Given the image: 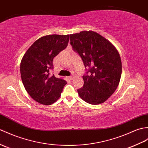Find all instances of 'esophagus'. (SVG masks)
<instances>
[{
	"instance_id": "obj_1",
	"label": "esophagus",
	"mask_w": 148,
	"mask_h": 148,
	"mask_svg": "<svg viewBox=\"0 0 148 148\" xmlns=\"http://www.w3.org/2000/svg\"><path fill=\"white\" fill-rule=\"evenodd\" d=\"M74 77L73 76V75H71V76L69 77V79L70 80H72V79H73Z\"/></svg>"
}]
</instances>
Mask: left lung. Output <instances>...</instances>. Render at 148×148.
<instances>
[{
  "instance_id": "1",
  "label": "left lung",
  "mask_w": 148,
  "mask_h": 148,
  "mask_svg": "<svg viewBox=\"0 0 148 148\" xmlns=\"http://www.w3.org/2000/svg\"><path fill=\"white\" fill-rule=\"evenodd\" d=\"M71 45L79 55L84 67L83 87L77 92L88 103H103L117 88L122 74V62L115 47L92 31L70 35Z\"/></svg>"
}]
</instances>
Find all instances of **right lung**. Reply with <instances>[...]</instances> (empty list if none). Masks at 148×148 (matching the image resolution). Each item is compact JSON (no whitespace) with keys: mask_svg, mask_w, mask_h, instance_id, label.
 <instances>
[{"mask_svg":"<svg viewBox=\"0 0 148 148\" xmlns=\"http://www.w3.org/2000/svg\"><path fill=\"white\" fill-rule=\"evenodd\" d=\"M69 35H50L40 38L24 55L20 64L21 76L27 93L45 105L53 104L60 98L67 82L50 74L53 60L67 47Z\"/></svg>","mask_w":148,"mask_h":148,"instance_id":"1","label":"right lung"}]
</instances>
